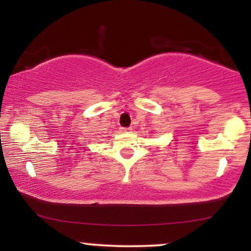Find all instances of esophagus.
Returning <instances> with one entry per match:
<instances>
[{
  "mask_svg": "<svg viewBox=\"0 0 251 251\" xmlns=\"http://www.w3.org/2000/svg\"><path fill=\"white\" fill-rule=\"evenodd\" d=\"M122 131H124V132H132V127H122Z\"/></svg>",
  "mask_w": 251,
  "mask_h": 251,
  "instance_id": "esophagus-1",
  "label": "esophagus"
}]
</instances>
